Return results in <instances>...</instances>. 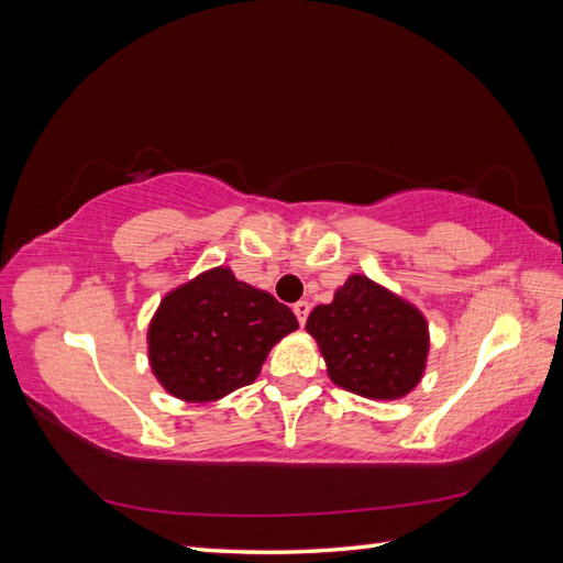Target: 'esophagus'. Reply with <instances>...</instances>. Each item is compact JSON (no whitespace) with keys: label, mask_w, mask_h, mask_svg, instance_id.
I'll return each mask as SVG.
<instances>
[{"label":"esophagus","mask_w":563,"mask_h":563,"mask_svg":"<svg viewBox=\"0 0 563 563\" xmlns=\"http://www.w3.org/2000/svg\"><path fill=\"white\" fill-rule=\"evenodd\" d=\"M309 302H305V299H299L297 305H292V311H295V317H297V321H299V325H305V321H307V317H309Z\"/></svg>","instance_id":"esophagus-1"}]
</instances>
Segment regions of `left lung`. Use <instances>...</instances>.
Returning a JSON list of instances; mask_svg holds the SVG:
<instances>
[{
  "instance_id": "8db88e82",
  "label": "left lung",
  "mask_w": 563,
  "mask_h": 563,
  "mask_svg": "<svg viewBox=\"0 0 563 563\" xmlns=\"http://www.w3.org/2000/svg\"><path fill=\"white\" fill-rule=\"evenodd\" d=\"M307 333L331 382L350 394L398 400L422 382L429 355L424 313L360 273L338 287L331 305L313 307Z\"/></svg>"
}]
</instances>
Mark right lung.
<instances>
[{"instance_id":"1","label":"right lung","mask_w":563,"mask_h":563,"mask_svg":"<svg viewBox=\"0 0 563 563\" xmlns=\"http://www.w3.org/2000/svg\"><path fill=\"white\" fill-rule=\"evenodd\" d=\"M297 325L271 292L216 266L161 299L146 335L151 372L169 396L213 402L254 384L271 347Z\"/></svg>"}]
</instances>
